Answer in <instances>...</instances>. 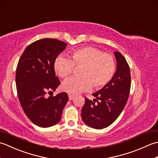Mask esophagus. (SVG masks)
I'll return each mask as SVG.
<instances>
[{
  "label": "esophagus",
  "mask_w": 158,
  "mask_h": 158,
  "mask_svg": "<svg viewBox=\"0 0 158 158\" xmlns=\"http://www.w3.org/2000/svg\"><path fill=\"white\" fill-rule=\"evenodd\" d=\"M74 98H75V96L70 94H69V98L70 100H72Z\"/></svg>",
  "instance_id": "1"
}]
</instances>
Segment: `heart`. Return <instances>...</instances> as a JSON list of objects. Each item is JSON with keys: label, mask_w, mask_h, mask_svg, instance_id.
Here are the masks:
<instances>
[{"label": "heart", "mask_w": 158, "mask_h": 158, "mask_svg": "<svg viewBox=\"0 0 158 158\" xmlns=\"http://www.w3.org/2000/svg\"><path fill=\"white\" fill-rule=\"evenodd\" d=\"M71 59L59 56L55 60L54 69L61 78L73 73L75 66L82 67L79 78L71 77L63 82L62 88L73 94L88 91L93 85L96 89L105 87L115 72V60L113 55L102 52L93 47H83L70 52Z\"/></svg>", "instance_id": "b5f03b06"}]
</instances>
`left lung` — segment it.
<instances>
[{
  "instance_id": "1",
  "label": "left lung",
  "mask_w": 158,
  "mask_h": 158,
  "mask_svg": "<svg viewBox=\"0 0 158 158\" xmlns=\"http://www.w3.org/2000/svg\"><path fill=\"white\" fill-rule=\"evenodd\" d=\"M114 53L117 70L111 81L93 94L96 98L93 101L85 97L81 109L83 122L95 129L105 128L115 122L125 107L130 94L131 76L129 65L120 52H115Z\"/></svg>"
}]
</instances>
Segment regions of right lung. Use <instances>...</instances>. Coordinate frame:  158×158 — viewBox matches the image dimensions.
I'll return each mask as SVG.
<instances>
[{"label":"right lung","instance_id":"1","mask_svg":"<svg viewBox=\"0 0 158 158\" xmlns=\"http://www.w3.org/2000/svg\"><path fill=\"white\" fill-rule=\"evenodd\" d=\"M66 45L55 39L38 40L25 49L18 63L15 83L20 105L28 119L39 127L58 123L69 100L66 92L47 97L60 84L54 62Z\"/></svg>","mask_w":158,"mask_h":158}]
</instances>
